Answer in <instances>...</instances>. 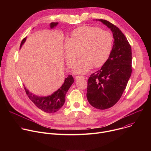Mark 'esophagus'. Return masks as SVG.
Listing matches in <instances>:
<instances>
[{
	"label": "esophagus",
	"instance_id": "obj_1",
	"mask_svg": "<svg viewBox=\"0 0 151 151\" xmlns=\"http://www.w3.org/2000/svg\"><path fill=\"white\" fill-rule=\"evenodd\" d=\"M85 78L84 76H76L75 77V79L76 80H78L79 79H85Z\"/></svg>",
	"mask_w": 151,
	"mask_h": 151
}]
</instances>
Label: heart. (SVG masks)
Masks as SVG:
<instances>
[{"label":"heart","instance_id":"heart-1","mask_svg":"<svg viewBox=\"0 0 151 151\" xmlns=\"http://www.w3.org/2000/svg\"><path fill=\"white\" fill-rule=\"evenodd\" d=\"M113 42L112 34L99 27L90 26L78 27L64 43V60L68 67H72L76 57V51L81 49V58L75 63L72 71L75 74H85L93 66L101 67L108 60Z\"/></svg>","mask_w":151,"mask_h":151}]
</instances>
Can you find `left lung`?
Returning a JSON list of instances; mask_svg holds the SVG:
<instances>
[{
    "mask_svg": "<svg viewBox=\"0 0 151 151\" xmlns=\"http://www.w3.org/2000/svg\"><path fill=\"white\" fill-rule=\"evenodd\" d=\"M96 21L110 29L114 39L108 60L88 80L87 98L89 103L103 110L115 105L125 90L132 72V53L130 44L118 27L104 19Z\"/></svg>",
    "mask_w": 151,
    "mask_h": 151,
    "instance_id": "1",
    "label": "left lung"
}]
</instances>
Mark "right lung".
Returning a JSON list of instances; mask_svg holds the SVG:
<instances>
[{
    "label": "right lung",
    "mask_w": 151,
    "mask_h": 151,
    "mask_svg": "<svg viewBox=\"0 0 151 151\" xmlns=\"http://www.w3.org/2000/svg\"><path fill=\"white\" fill-rule=\"evenodd\" d=\"M58 23H51L50 28L54 29ZM27 37H25L21 41L20 48L24 44ZM74 82V79L72 75H68L65 78L64 83L57 91L50 96H39L33 94L24 86V90L30 100L38 107L39 109L47 113H54L59 111L65 102V96Z\"/></svg>",
    "instance_id": "obj_1"
}]
</instances>
